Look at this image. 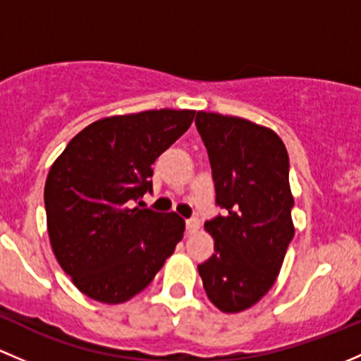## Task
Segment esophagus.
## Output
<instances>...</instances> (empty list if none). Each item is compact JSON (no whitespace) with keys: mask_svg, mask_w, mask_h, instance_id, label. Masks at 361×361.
<instances>
[{"mask_svg":"<svg viewBox=\"0 0 361 361\" xmlns=\"http://www.w3.org/2000/svg\"><path fill=\"white\" fill-rule=\"evenodd\" d=\"M185 229H188L189 233L198 231V229H200V221H198V219H196V217L188 219V221H185Z\"/></svg>","mask_w":361,"mask_h":361,"instance_id":"34e87169","label":"esophagus"}]
</instances>
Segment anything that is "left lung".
Wrapping results in <instances>:
<instances>
[{"label":"left lung","mask_w":361,"mask_h":361,"mask_svg":"<svg viewBox=\"0 0 361 361\" xmlns=\"http://www.w3.org/2000/svg\"><path fill=\"white\" fill-rule=\"evenodd\" d=\"M195 123L222 208L205 222L215 254L198 271L208 299L238 313L273 287L295 233L288 154L273 130L243 118L198 111Z\"/></svg>","instance_id":"left-lung-1"}]
</instances>
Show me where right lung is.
<instances>
[{"label": "right lung", "mask_w": 361, "mask_h": 361, "mask_svg": "<svg viewBox=\"0 0 361 361\" xmlns=\"http://www.w3.org/2000/svg\"><path fill=\"white\" fill-rule=\"evenodd\" d=\"M196 111L111 116L81 130L44 184L51 250L78 290L120 304L153 281L182 240L176 212L142 208L153 163L189 128Z\"/></svg>", "instance_id": "1"}]
</instances>
